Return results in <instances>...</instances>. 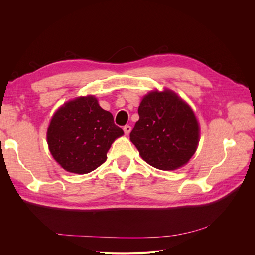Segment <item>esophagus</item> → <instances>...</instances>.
<instances>
[{
	"mask_svg": "<svg viewBox=\"0 0 255 255\" xmlns=\"http://www.w3.org/2000/svg\"><path fill=\"white\" fill-rule=\"evenodd\" d=\"M123 130H125V134L126 135H128L129 133H130V130H132V127H130V126H125V127H123Z\"/></svg>",
	"mask_w": 255,
	"mask_h": 255,
	"instance_id": "obj_1",
	"label": "esophagus"
}]
</instances>
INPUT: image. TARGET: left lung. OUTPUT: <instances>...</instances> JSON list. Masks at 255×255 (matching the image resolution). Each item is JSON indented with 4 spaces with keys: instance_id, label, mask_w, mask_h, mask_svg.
<instances>
[{
    "instance_id": "1",
    "label": "left lung",
    "mask_w": 255,
    "mask_h": 255,
    "mask_svg": "<svg viewBox=\"0 0 255 255\" xmlns=\"http://www.w3.org/2000/svg\"><path fill=\"white\" fill-rule=\"evenodd\" d=\"M139 120L129 139L140 156L159 170H175L194 155L200 128L191 107L173 91L154 90L138 107Z\"/></svg>"
}]
</instances>
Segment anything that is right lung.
I'll return each mask as SVG.
<instances>
[{"label": "right lung", "mask_w": 255, "mask_h": 255, "mask_svg": "<svg viewBox=\"0 0 255 255\" xmlns=\"http://www.w3.org/2000/svg\"><path fill=\"white\" fill-rule=\"evenodd\" d=\"M123 135L113 115L94 96L79 97L59 107L47 133L49 149L66 171L85 174L106 160L112 143Z\"/></svg>", "instance_id": "obj_1"}]
</instances>
